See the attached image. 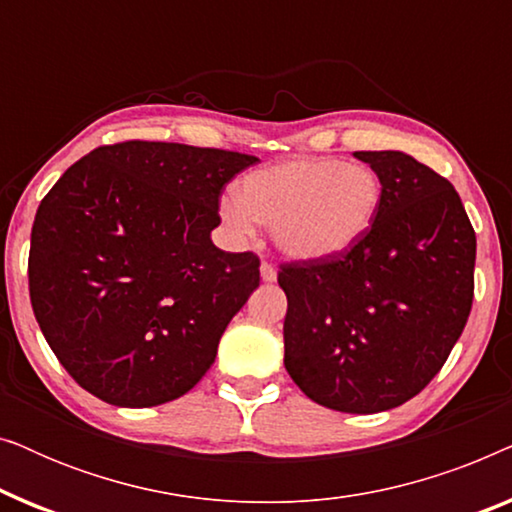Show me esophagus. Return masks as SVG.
I'll return each mask as SVG.
<instances>
[{
	"mask_svg": "<svg viewBox=\"0 0 512 512\" xmlns=\"http://www.w3.org/2000/svg\"><path fill=\"white\" fill-rule=\"evenodd\" d=\"M261 279H263L265 284H272L277 279V270L272 268L270 263H265V261L261 263Z\"/></svg>",
	"mask_w": 512,
	"mask_h": 512,
	"instance_id": "esophagus-1",
	"label": "esophagus"
}]
</instances>
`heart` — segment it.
<instances>
[{
  "instance_id": "heart-1",
  "label": "heart",
  "mask_w": 512,
  "mask_h": 512,
  "mask_svg": "<svg viewBox=\"0 0 512 512\" xmlns=\"http://www.w3.org/2000/svg\"><path fill=\"white\" fill-rule=\"evenodd\" d=\"M382 202L377 174L333 158H296L249 172L237 198L221 200L235 235L272 226L277 249L296 261H319L352 249L373 226Z\"/></svg>"
}]
</instances>
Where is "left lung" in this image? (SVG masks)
I'll use <instances>...</instances> for the list:
<instances>
[{
	"instance_id": "left-lung-1",
	"label": "left lung",
	"mask_w": 512,
	"mask_h": 512,
	"mask_svg": "<svg viewBox=\"0 0 512 512\" xmlns=\"http://www.w3.org/2000/svg\"><path fill=\"white\" fill-rule=\"evenodd\" d=\"M382 186L373 226L338 256L282 265L284 366L314 403L352 415L417 396L473 303L475 233L450 181L403 151H356Z\"/></svg>"
}]
</instances>
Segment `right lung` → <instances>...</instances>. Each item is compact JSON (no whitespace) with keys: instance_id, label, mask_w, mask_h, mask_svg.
<instances>
[{"instance_id":"1","label":"right lung","mask_w":512,"mask_h":512,"mask_svg":"<svg viewBox=\"0 0 512 512\" xmlns=\"http://www.w3.org/2000/svg\"><path fill=\"white\" fill-rule=\"evenodd\" d=\"M258 158L170 142L100 146L37 209L30 300L53 354L118 408L184 396L261 282L214 247L221 188Z\"/></svg>"}]
</instances>
